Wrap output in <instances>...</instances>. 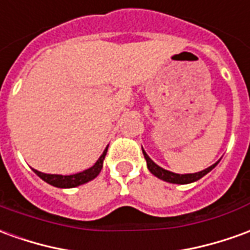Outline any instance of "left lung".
Instances as JSON below:
<instances>
[{
	"label": "left lung",
	"instance_id": "1",
	"mask_svg": "<svg viewBox=\"0 0 250 250\" xmlns=\"http://www.w3.org/2000/svg\"><path fill=\"white\" fill-rule=\"evenodd\" d=\"M143 155H145V160H146V164H147V169H149L151 173L154 174L155 177H158V179L164 180V181H167V183H172V184H189V183H193V181H198L200 180L203 176L211 172L214 167L218 165V162L216 161L215 164H212L211 167H206L204 170H200V172H196V173H188V174H179V173H173V172H170V170H167V169H164V167H158L157 164H155L151 158H150L149 155L146 154V151L142 149Z\"/></svg>",
	"mask_w": 250,
	"mask_h": 250
}]
</instances>
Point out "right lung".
I'll return each mask as SVG.
<instances>
[{
    "mask_svg": "<svg viewBox=\"0 0 250 250\" xmlns=\"http://www.w3.org/2000/svg\"><path fill=\"white\" fill-rule=\"evenodd\" d=\"M108 146L105 147V150L103 151V154L100 155V158L95 162L93 167H90L89 169H85L83 172L76 174H69V176H62V174H47L43 173V172H39L34 169V172L40 179L44 180L46 183H48L50 186L57 187V188H74V187L83 186L85 183H88L90 180L96 179L99 173L103 169V162H104V158H105V154H107Z\"/></svg>",
    "mask_w": 250,
    "mask_h": 250,
    "instance_id": "add662e5",
    "label": "right lung"
}]
</instances>
